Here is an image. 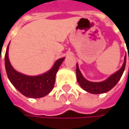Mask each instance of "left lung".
<instances>
[{
  "label": "left lung",
  "instance_id": "1",
  "mask_svg": "<svg viewBox=\"0 0 129 129\" xmlns=\"http://www.w3.org/2000/svg\"><path fill=\"white\" fill-rule=\"evenodd\" d=\"M129 60V55H128ZM126 56L124 57V62L121 67L116 72L113 73L109 77H108L106 80L102 82H90L86 80L82 76V73L80 71V69L77 64L76 67V75H77V80L78 83L81 86L83 90L85 91L90 92L92 94H101L111 90L113 87L116 85L119 80L121 79L123 73L124 72L125 67H126Z\"/></svg>",
  "mask_w": 129,
  "mask_h": 129
}]
</instances>
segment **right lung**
Returning a JSON list of instances; mask_svg holds the SVG:
<instances>
[{
    "label": "right lung",
    "instance_id": "add662e5",
    "mask_svg": "<svg viewBox=\"0 0 129 129\" xmlns=\"http://www.w3.org/2000/svg\"><path fill=\"white\" fill-rule=\"evenodd\" d=\"M8 47L9 44L5 54V67L8 77L13 85L28 98H39L48 95L54 87L56 74L64 57L57 59L53 67L47 72L37 76H29L13 69L8 58Z\"/></svg>",
    "mask_w": 129,
    "mask_h": 129
}]
</instances>
